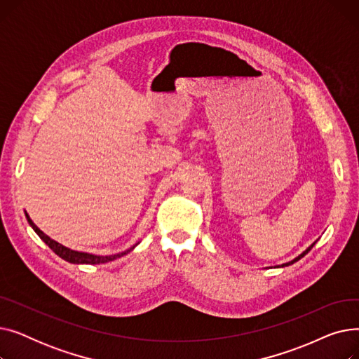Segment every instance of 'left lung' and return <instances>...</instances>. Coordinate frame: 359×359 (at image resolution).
<instances>
[{
  "label": "left lung",
  "mask_w": 359,
  "mask_h": 359,
  "mask_svg": "<svg viewBox=\"0 0 359 359\" xmlns=\"http://www.w3.org/2000/svg\"><path fill=\"white\" fill-rule=\"evenodd\" d=\"M314 244H316V241H314V243H313V244H311V246H310V248H307V249H306V250H304V252H303V253H301V255H298V256H297V257H295V259H292V260H291V262H287V263H284V265H280V268H284V266H290V265H292V263H295V262H298V260H299V259H301V257H304V256H306V255H307V253H309V252H310V250H311V249H313V246H314Z\"/></svg>",
  "instance_id": "1"
}]
</instances>
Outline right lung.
<instances>
[{
  "label": "right lung",
  "mask_w": 359,
  "mask_h": 359,
  "mask_svg": "<svg viewBox=\"0 0 359 359\" xmlns=\"http://www.w3.org/2000/svg\"><path fill=\"white\" fill-rule=\"evenodd\" d=\"M26 218H27V221H29V224H30V227L36 231L37 236H39V237L48 244L49 249H50L53 253H56L61 259H64V260H67V262H69V263H75V265H81V263H83V265H99V263H107V262H111V260L119 259V257L128 255L129 252L134 250V249L138 246V244H140V241H138L137 244H134V246H132V248L126 249L125 252H121V253H116V255H107V256L91 255V253H86V252H77V250H72V249H68V248L62 246V244H60L58 241L52 240L49 236H46L43 231H41L39 229L36 227V224L30 219V217H29L27 212H26Z\"/></svg>",
  "instance_id": "add662e5"
}]
</instances>
